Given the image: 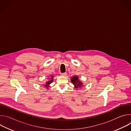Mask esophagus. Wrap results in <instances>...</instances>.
Returning a JSON list of instances; mask_svg holds the SVG:
<instances>
[{
    "label": "esophagus",
    "mask_w": 131,
    "mask_h": 131,
    "mask_svg": "<svg viewBox=\"0 0 131 131\" xmlns=\"http://www.w3.org/2000/svg\"><path fill=\"white\" fill-rule=\"evenodd\" d=\"M67 74V73H66V72H63V73H61V76H66Z\"/></svg>",
    "instance_id": "34e87169"
}]
</instances>
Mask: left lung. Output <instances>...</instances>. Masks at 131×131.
Returning a JSON list of instances; mask_svg holds the SVG:
<instances>
[{"label":"left lung","mask_w":131,"mask_h":131,"mask_svg":"<svg viewBox=\"0 0 131 131\" xmlns=\"http://www.w3.org/2000/svg\"><path fill=\"white\" fill-rule=\"evenodd\" d=\"M71 81L74 85H75L76 88H78V87H80L82 84L80 81H79V80H78V77L77 76L73 77L71 78Z\"/></svg>","instance_id":"left-lung-1"}]
</instances>
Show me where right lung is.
Wrapping results in <instances>:
<instances>
[{
	"mask_svg": "<svg viewBox=\"0 0 131 131\" xmlns=\"http://www.w3.org/2000/svg\"><path fill=\"white\" fill-rule=\"evenodd\" d=\"M53 78V76H52V77H51V78L52 79ZM52 81H53V80L52 79L51 80H50V81H48V82L46 83V85H45V86H46V87H48V85H49V84H50L52 82Z\"/></svg>",
	"mask_w": 131,
	"mask_h": 131,
	"instance_id": "1",
	"label": "right lung"
}]
</instances>
